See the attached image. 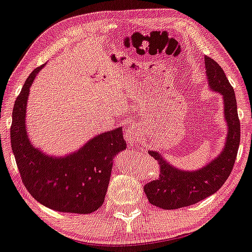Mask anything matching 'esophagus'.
<instances>
[{
    "instance_id": "34e87169",
    "label": "esophagus",
    "mask_w": 252,
    "mask_h": 252,
    "mask_svg": "<svg viewBox=\"0 0 252 252\" xmlns=\"http://www.w3.org/2000/svg\"><path fill=\"white\" fill-rule=\"evenodd\" d=\"M139 136H140V132L138 130V128H137L135 125H130L129 128L126 130V139L128 142H129V145L132 147L137 146V142L139 140Z\"/></svg>"
}]
</instances>
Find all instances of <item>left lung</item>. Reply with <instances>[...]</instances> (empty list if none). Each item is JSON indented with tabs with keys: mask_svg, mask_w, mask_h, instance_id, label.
<instances>
[{
	"mask_svg": "<svg viewBox=\"0 0 252 252\" xmlns=\"http://www.w3.org/2000/svg\"><path fill=\"white\" fill-rule=\"evenodd\" d=\"M207 84L211 91L220 93L224 102V117L227 135L224 148L218 156L197 170H181L168 162L159 151L148 150L158 161V180L144 188L147 198L153 205L163 210H177L211 196L226 182L234 168L240 144V123L237 113L235 91L226 78L224 70L210 57L204 58Z\"/></svg>",
	"mask_w": 252,
	"mask_h": 252,
	"instance_id": "left-lung-1",
	"label": "left lung"
}]
</instances>
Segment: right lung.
Instances as JSON below:
<instances>
[{
  "mask_svg": "<svg viewBox=\"0 0 252 252\" xmlns=\"http://www.w3.org/2000/svg\"><path fill=\"white\" fill-rule=\"evenodd\" d=\"M44 64L35 69L14 104L11 144L23 183L32 197L51 210L90 214L102 205L113 160L126 149L123 127L94 136L78 150L50 156L32 144L26 126L31 85Z\"/></svg>",
  "mask_w": 252,
  "mask_h": 252,
  "instance_id": "add662e5",
  "label": "right lung"
}]
</instances>
